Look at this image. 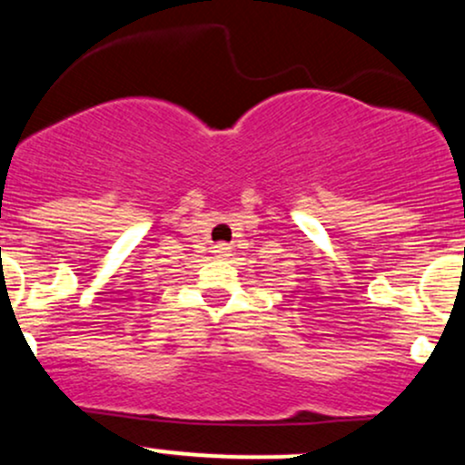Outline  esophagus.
<instances>
[{"label":"esophagus","instance_id":"esophagus-1","mask_svg":"<svg viewBox=\"0 0 465 465\" xmlns=\"http://www.w3.org/2000/svg\"><path fill=\"white\" fill-rule=\"evenodd\" d=\"M213 253H216L218 258H227V256H232V247H229V244H216V247H213Z\"/></svg>","mask_w":465,"mask_h":465}]
</instances>
